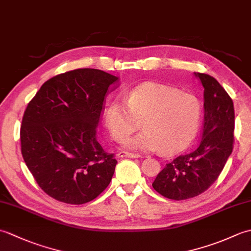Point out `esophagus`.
<instances>
[{"label": "esophagus", "mask_w": 251, "mask_h": 251, "mask_svg": "<svg viewBox=\"0 0 251 251\" xmlns=\"http://www.w3.org/2000/svg\"><path fill=\"white\" fill-rule=\"evenodd\" d=\"M117 156L123 158V157H129V158H139L140 155L139 154H135V153H129V152H125V151H122L119 154H117Z\"/></svg>", "instance_id": "esophagus-1"}]
</instances>
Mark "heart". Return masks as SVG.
I'll return each mask as SVG.
<instances>
[{"label":"heart","mask_w":251,"mask_h":251,"mask_svg":"<svg viewBox=\"0 0 251 251\" xmlns=\"http://www.w3.org/2000/svg\"><path fill=\"white\" fill-rule=\"evenodd\" d=\"M201 119V102L195 95L155 83L132 88L127 104L114 100L104 111L106 129L117 142L124 141L142 122L145 130L125 142V148L139 152L182 151L194 139Z\"/></svg>","instance_id":"1"}]
</instances>
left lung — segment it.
Listing matches in <instances>:
<instances>
[{
	"label": "left lung",
	"mask_w": 251,
	"mask_h": 251,
	"mask_svg": "<svg viewBox=\"0 0 251 251\" xmlns=\"http://www.w3.org/2000/svg\"><path fill=\"white\" fill-rule=\"evenodd\" d=\"M204 88V128L195 150L176 157L157 175L152 186L170 200L192 199L205 192L219 177L230 157L234 141V105L219 82L196 73Z\"/></svg>",
	"instance_id": "1"
}]
</instances>
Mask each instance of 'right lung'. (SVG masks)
Returning a JSON list of instances; mask_svg holds the SVG:
<instances>
[{"label":"right lung","instance_id":"right-lung-1","mask_svg":"<svg viewBox=\"0 0 251 251\" xmlns=\"http://www.w3.org/2000/svg\"><path fill=\"white\" fill-rule=\"evenodd\" d=\"M119 84V77L104 71L76 69L46 81L26 106L21 154L52 199L81 205L110 184L117 162L96 134L104 97Z\"/></svg>","mask_w":251,"mask_h":251}]
</instances>
